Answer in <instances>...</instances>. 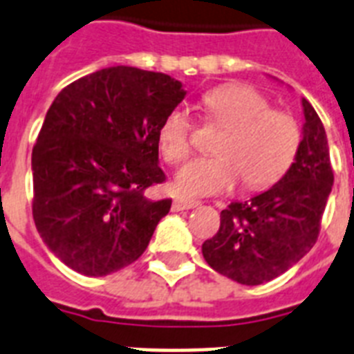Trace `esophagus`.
Instances as JSON below:
<instances>
[{
	"label": "esophagus",
	"mask_w": 354,
	"mask_h": 354,
	"mask_svg": "<svg viewBox=\"0 0 354 354\" xmlns=\"http://www.w3.org/2000/svg\"><path fill=\"white\" fill-rule=\"evenodd\" d=\"M200 205L198 200H189V198L176 196L174 202H172V211H187V209H194V207Z\"/></svg>",
	"instance_id": "obj_1"
}]
</instances>
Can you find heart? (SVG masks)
<instances>
[{
    "mask_svg": "<svg viewBox=\"0 0 354 354\" xmlns=\"http://www.w3.org/2000/svg\"><path fill=\"white\" fill-rule=\"evenodd\" d=\"M203 109L227 127L216 145L220 156L196 158L178 171L174 187L185 196H211L231 191L240 180L247 189L277 183L298 154L301 131L298 122L278 112L258 91L245 85H225L203 96ZM194 123L187 107L169 112L158 132L163 160L182 163L192 149Z\"/></svg>",
    "mask_w": 354,
    "mask_h": 354,
    "instance_id": "obj_1",
    "label": "heart"
}]
</instances>
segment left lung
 <instances>
[{
  "label": "left lung",
  "instance_id": "1",
  "mask_svg": "<svg viewBox=\"0 0 354 354\" xmlns=\"http://www.w3.org/2000/svg\"><path fill=\"white\" fill-rule=\"evenodd\" d=\"M301 143L291 169L267 191L232 202L220 214V229L202 245L216 272L242 286L280 277L317 243L333 169L326 129L317 111L301 100Z\"/></svg>",
  "mask_w": 354,
  "mask_h": 354
}]
</instances>
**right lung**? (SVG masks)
Masks as SVG:
<instances>
[{
    "label": "right lung",
    "instance_id": "obj_1",
    "mask_svg": "<svg viewBox=\"0 0 354 354\" xmlns=\"http://www.w3.org/2000/svg\"><path fill=\"white\" fill-rule=\"evenodd\" d=\"M185 94L167 74L125 65L57 94L32 149V216L65 266L107 277L147 249L172 203L143 194L165 182L158 132Z\"/></svg>",
    "mask_w": 354,
    "mask_h": 354
}]
</instances>
